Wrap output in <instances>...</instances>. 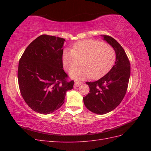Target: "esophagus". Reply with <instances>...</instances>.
<instances>
[{"instance_id": "obj_1", "label": "esophagus", "mask_w": 151, "mask_h": 151, "mask_svg": "<svg viewBox=\"0 0 151 151\" xmlns=\"http://www.w3.org/2000/svg\"><path fill=\"white\" fill-rule=\"evenodd\" d=\"M81 84H82V83L80 81H75V86H76V87L79 86Z\"/></svg>"}]
</instances>
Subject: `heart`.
Wrapping results in <instances>:
<instances>
[{"mask_svg":"<svg viewBox=\"0 0 151 151\" xmlns=\"http://www.w3.org/2000/svg\"><path fill=\"white\" fill-rule=\"evenodd\" d=\"M115 59V52L111 45L94 40L77 42L72 49L63 50L62 55L63 66L67 71L78 66L81 60L83 66L70 73L75 79L98 78L110 68Z\"/></svg>","mask_w":151,"mask_h":151,"instance_id":"1","label":"heart"}]
</instances>
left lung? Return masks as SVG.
Wrapping results in <instances>:
<instances>
[{"label": "left lung", "instance_id": "1", "mask_svg": "<svg viewBox=\"0 0 151 151\" xmlns=\"http://www.w3.org/2000/svg\"><path fill=\"white\" fill-rule=\"evenodd\" d=\"M101 36L115 50V63L101 79L86 83L90 91L83 98L86 107L98 115L111 111L120 104L127 93L130 76V61L124 49L111 36L105 35Z\"/></svg>", "mask_w": 151, "mask_h": 151}]
</instances>
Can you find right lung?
<instances>
[{
    "mask_svg": "<svg viewBox=\"0 0 151 151\" xmlns=\"http://www.w3.org/2000/svg\"><path fill=\"white\" fill-rule=\"evenodd\" d=\"M65 39L42 35L24 50L19 62L17 79L24 101L33 111L47 115L64 103L74 81L63 69Z\"/></svg>",
    "mask_w": 151,
    "mask_h": 151,
    "instance_id": "obj_1",
    "label": "right lung"
}]
</instances>
